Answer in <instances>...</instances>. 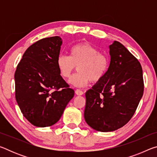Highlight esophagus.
I'll list each match as a JSON object with an SVG mask.
<instances>
[{"instance_id":"obj_1","label":"esophagus","mask_w":157,"mask_h":157,"mask_svg":"<svg viewBox=\"0 0 157 157\" xmlns=\"http://www.w3.org/2000/svg\"><path fill=\"white\" fill-rule=\"evenodd\" d=\"M75 94H76V95H83V91H81V90H79V89H76L75 90Z\"/></svg>"}]
</instances>
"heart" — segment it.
Wrapping results in <instances>:
<instances>
[{"mask_svg":"<svg viewBox=\"0 0 157 157\" xmlns=\"http://www.w3.org/2000/svg\"><path fill=\"white\" fill-rule=\"evenodd\" d=\"M110 59L107 54L89 43L73 45L69 49V57L59 55L57 66L63 78H70L78 67V73L71 77L69 82L77 87H84L91 80L98 82L104 78L109 68Z\"/></svg>","mask_w":157,"mask_h":157,"instance_id":"b5f03b06","label":"heart"}]
</instances>
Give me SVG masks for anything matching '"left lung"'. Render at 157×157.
<instances>
[{
  "mask_svg": "<svg viewBox=\"0 0 157 157\" xmlns=\"http://www.w3.org/2000/svg\"><path fill=\"white\" fill-rule=\"evenodd\" d=\"M109 68L102 80L86 92L84 119L98 132H113L132 118L143 94L139 61L120 42L109 46Z\"/></svg>",
  "mask_w": 157,
  "mask_h": 157,
  "instance_id": "left-lung-1",
  "label": "left lung"
}]
</instances>
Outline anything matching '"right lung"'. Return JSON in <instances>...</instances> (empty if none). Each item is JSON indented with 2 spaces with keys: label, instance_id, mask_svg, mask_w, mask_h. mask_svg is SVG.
Segmentation results:
<instances>
[{
  "label": "right lung",
  "instance_id": "right-lung-1",
  "mask_svg": "<svg viewBox=\"0 0 157 157\" xmlns=\"http://www.w3.org/2000/svg\"><path fill=\"white\" fill-rule=\"evenodd\" d=\"M62 44L58 36L35 42L25 50L16 70V100L23 116L36 127L56 123L74 96L57 66Z\"/></svg>",
  "mask_w": 157,
  "mask_h": 157
}]
</instances>
